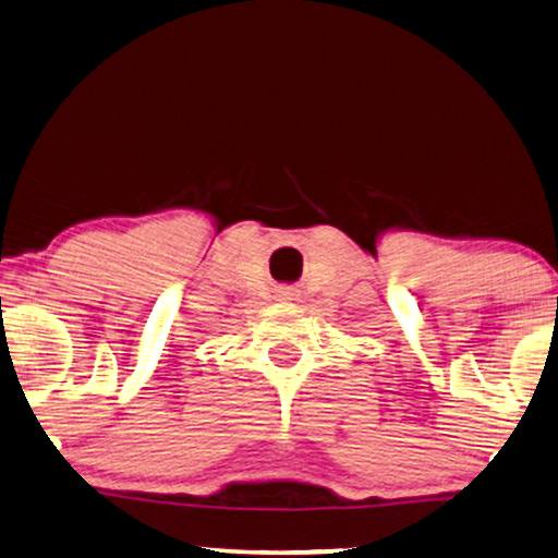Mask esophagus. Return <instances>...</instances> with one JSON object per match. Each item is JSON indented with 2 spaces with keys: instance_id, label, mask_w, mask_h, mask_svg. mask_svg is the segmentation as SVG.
Instances as JSON below:
<instances>
[{
  "instance_id": "1",
  "label": "esophagus",
  "mask_w": 558,
  "mask_h": 558,
  "mask_svg": "<svg viewBox=\"0 0 558 558\" xmlns=\"http://www.w3.org/2000/svg\"><path fill=\"white\" fill-rule=\"evenodd\" d=\"M299 289H294V287H281V291H279V299L281 301H299Z\"/></svg>"
}]
</instances>
